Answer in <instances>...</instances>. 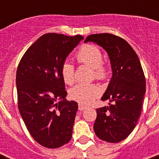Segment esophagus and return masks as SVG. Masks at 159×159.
<instances>
[{"mask_svg":"<svg viewBox=\"0 0 159 159\" xmlns=\"http://www.w3.org/2000/svg\"><path fill=\"white\" fill-rule=\"evenodd\" d=\"M78 109H79V111H84V110H87V106H84V105L82 104V103H79V104H78Z\"/></svg>","mask_w":159,"mask_h":159,"instance_id":"1","label":"esophagus"}]
</instances>
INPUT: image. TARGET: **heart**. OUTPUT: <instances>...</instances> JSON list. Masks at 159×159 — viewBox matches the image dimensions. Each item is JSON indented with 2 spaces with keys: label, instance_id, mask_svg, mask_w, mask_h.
Instances as JSON below:
<instances>
[{
  "label": "heart",
  "instance_id": "obj_1",
  "mask_svg": "<svg viewBox=\"0 0 159 159\" xmlns=\"http://www.w3.org/2000/svg\"><path fill=\"white\" fill-rule=\"evenodd\" d=\"M77 61L88 65L94 69L95 76L97 79H105L107 76V69L102 63L103 56L99 48L92 44H85L77 53ZM61 73L65 83L72 84L75 81V69L69 62H65L61 68ZM101 94V89L95 84L81 83L75 86L70 92L71 98L82 104L88 105Z\"/></svg>",
  "mask_w": 159,
  "mask_h": 159
}]
</instances>
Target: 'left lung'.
<instances>
[{"label": "left lung", "instance_id": "1", "mask_svg": "<svg viewBox=\"0 0 159 159\" xmlns=\"http://www.w3.org/2000/svg\"><path fill=\"white\" fill-rule=\"evenodd\" d=\"M92 42L106 51L112 77L102 101L109 106L97 109L95 134L109 143L125 139L135 128L141 114L146 82L138 55L120 37L111 34L89 35L85 43Z\"/></svg>", "mask_w": 159, "mask_h": 159}]
</instances>
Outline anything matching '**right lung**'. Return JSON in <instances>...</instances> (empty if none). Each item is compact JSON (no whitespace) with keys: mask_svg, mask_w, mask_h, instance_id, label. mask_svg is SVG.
I'll return each mask as SVG.
<instances>
[{"mask_svg":"<svg viewBox=\"0 0 159 159\" xmlns=\"http://www.w3.org/2000/svg\"><path fill=\"white\" fill-rule=\"evenodd\" d=\"M82 39V35L45 34L27 49L19 63V111L34 139L48 148H59L72 138L78 106L65 98L61 68Z\"/></svg>","mask_w":159,"mask_h":159,"instance_id":"obj_1","label":"right lung"}]
</instances>
